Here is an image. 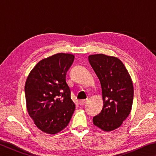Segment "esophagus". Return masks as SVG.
<instances>
[{"label":"esophagus","instance_id":"34e87169","mask_svg":"<svg viewBox=\"0 0 156 156\" xmlns=\"http://www.w3.org/2000/svg\"><path fill=\"white\" fill-rule=\"evenodd\" d=\"M87 102V99H84V100H81L79 101V104L80 105H84V104L86 103V102Z\"/></svg>","mask_w":156,"mask_h":156}]
</instances>
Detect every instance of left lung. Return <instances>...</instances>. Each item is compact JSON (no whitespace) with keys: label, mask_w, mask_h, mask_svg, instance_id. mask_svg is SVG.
I'll return each instance as SVG.
<instances>
[{"label":"left lung","mask_w":156,"mask_h":156,"mask_svg":"<svg viewBox=\"0 0 156 156\" xmlns=\"http://www.w3.org/2000/svg\"><path fill=\"white\" fill-rule=\"evenodd\" d=\"M89 63L99 78L103 107L93 118L94 125L105 131L120 127L130 114L133 86L130 75L118 58L105 54L90 55Z\"/></svg>","instance_id":"8db88e82"}]
</instances>
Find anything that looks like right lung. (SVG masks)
<instances>
[{"instance_id":"right-lung-1","label":"right lung","mask_w":156,"mask_h":156,"mask_svg":"<svg viewBox=\"0 0 156 156\" xmlns=\"http://www.w3.org/2000/svg\"><path fill=\"white\" fill-rule=\"evenodd\" d=\"M74 60L70 54L59 53L37 63L25 85L27 109L42 131L56 134L68 125L76 105L71 99L66 74Z\"/></svg>"}]
</instances>
